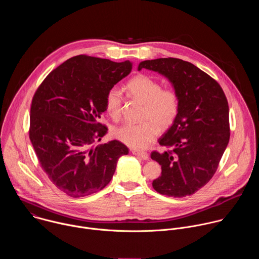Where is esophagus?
<instances>
[{
    "label": "esophagus",
    "mask_w": 259,
    "mask_h": 259,
    "mask_svg": "<svg viewBox=\"0 0 259 259\" xmlns=\"http://www.w3.org/2000/svg\"><path fill=\"white\" fill-rule=\"evenodd\" d=\"M132 154H133L134 156L140 157V158L143 159V160H147V159H149V155H147V153H145V152H140V151H135V150H133V151H132Z\"/></svg>",
    "instance_id": "esophagus-1"
}]
</instances>
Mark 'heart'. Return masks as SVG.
I'll use <instances>...</instances> for the list:
<instances>
[{
	"mask_svg": "<svg viewBox=\"0 0 259 259\" xmlns=\"http://www.w3.org/2000/svg\"><path fill=\"white\" fill-rule=\"evenodd\" d=\"M131 95L145 104L143 120L140 124L125 123L113 130L116 139L131 149L142 150L150 145L158 135V127L162 130L169 128L179 112V96L174 89H162V85L155 79L140 75L131 79L127 86ZM123 92L115 86L105 96V108L114 120H118L122 113Z\"/></svg>",
	"mask_w": 259,
	"mask_h": 259,
	"instance_id": "obj_1",
	"label": "heart"
}]
</instances>
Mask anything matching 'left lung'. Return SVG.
<instances>
[{
	"mask_svg": "<svg viewBox=\"0 0 259 259\" xmlns=\"http://www.w3.org/2000/svg\"><path fill=\"white\" fill-rule=\"evenodd\" d=\"M157 71L168 79L179 96V112L159 139L168 147L151 158L162 166L153 188L173 198L191 196L217 170L230 140L229 103L220 85L191 62L178 58L141 61L138 70Z\"/></svg>",
	"mask_w": 259,
	"mask_h": 259,
	"instance_id": "8db88e82",
	"label": "left lung"
}]
</instances>
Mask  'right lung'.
Segmentation results:
<instances>
[{
    "label": "right lung",
    "instance_id": "add662e5",
    "mask_svg": "<svg viewBox=\"0 0 259 259\" xmlns=\"http://www.w3.org/2000/svg\"><path fill=\"white\" fill-rule=\"evenodd\" d=\"M131 69L129 60L78 55L53 69L35 91L29 139L49 179L67 196L81 198L104 189L119 158L129 153L118 140L92 143L107 131L98 122L107 91Z\"/></svg>",
    "mask_w": 259,
    "mask_h": 259
}]
</instances>
